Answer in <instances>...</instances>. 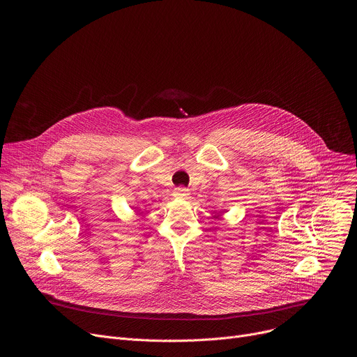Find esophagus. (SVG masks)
Returning <instances> with one entry per match:
<instances>
[{
    "mask_svg": "<svg viewBox=\"0 0 357 357\" xmlns=\"http://www.w3.org/2000/svg\"><path fill=\"white\" fill-rule=\"evenodd\" d=\"M175 196L185 199V197L189 196V190L185 189V188H176V189H175Z\"/></svg>",
    "mask_w": 357,
    "mask_h": 357,
    "instance_id": "1",
    "label": "esophagus"
}]
</instances>
